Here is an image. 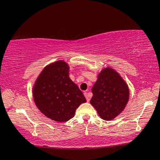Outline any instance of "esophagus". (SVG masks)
Masks as SVG:
<instances>
[{
	"instance_id": "esophagus-1",
	"label": "esophagus",
	"mask_w": 160,
	"mask_h": 160,
	"mask_svg": "<svg viewBox=\"0 0 160 160\" xmlns=\"http://www.w3.org/2000/svg\"><path fill=\"white\" fill-rule=\"evenodd\" d=\"M84 97H86V99H87L88 102H89V101H90V98H89V97H88L87 92H84Z\"/></svg>"
}]
</instances>
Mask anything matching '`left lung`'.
<instances>
[{
  "label": "left lung",
  "mask_w": 160,
  "mask_h": 160,
  "mask_svg": "<svg viewBox=\"0 0 160 160\" xmlns=\"http://www.w3.org/2000/svg\"><path fill=\"white\" fill-rule=\"evenodd\" d=\"M92 93L90 102L105 121H111L119 115L124 110L129 98L127 82L111 67L103 68L99 72Z\"/></svg>",
  "instance_id": "1"
}]
</instances>
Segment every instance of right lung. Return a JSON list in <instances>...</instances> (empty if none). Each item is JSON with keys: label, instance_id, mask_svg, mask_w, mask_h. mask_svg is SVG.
<instances>
[{"label": "right lung", "instance_id": "right-lung-1", "mask_svg": "<svg viewBox=\"0 0 160 160\" xmlns=\"http://www.w3.org/2000/svg\"><path fill=\"white\" fill-rule=\"evenodd\" d=\"M67 62L55 61L45 67L33 86V97L39 110L47 118L66 122L74 117L76 110L86 99L70 79Z\"/></svg>", "mask_w": 160, "mask_h": 160}]
</instances>
